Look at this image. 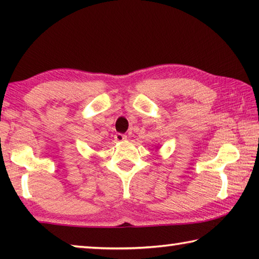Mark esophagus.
<instances>
[{"label":"esophagus","instance_id":"obj_1","mask_svg":"<svg viewBox=\"0 0 259 259\" xmlns=\"http://www.w3.org/2000/svg\"><path fill=\"white\" fill-rule=\"evenodd\" d=\"M114 138H115L116 142H123V140L126 139V136L122 135V134H116L115 136H114Z\"/></svg>","mask_w":259,"mask_h":259}]
</instances>
